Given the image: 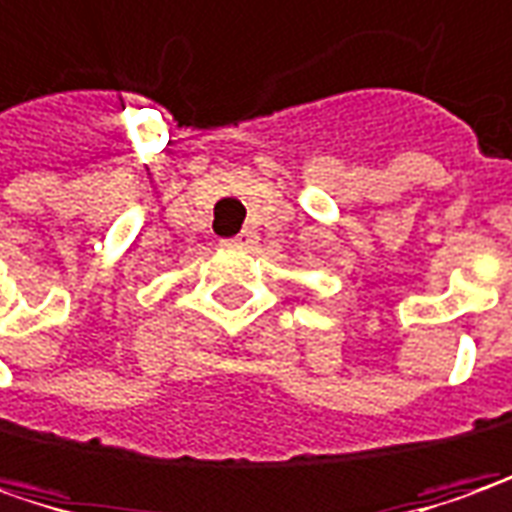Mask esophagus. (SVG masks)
<instances>
[{
  "mask_svg": "<svg viewBox=\"0 0 512 512\" xmlns=\"http://www.w3.org/2000/svg\"><path fill=\"white\" fill-rule=\"evenodd\" d=\"M255 240H257V234L252 232V229H246V232H240L237 237H232V240H229V246H237V249H249Z\"/></svg>",
  "mask_w": 512,
  "mask_h": 512,
  "instance_id": "esophagus-1",
  "label": "esophagus"
}]
</instances>
